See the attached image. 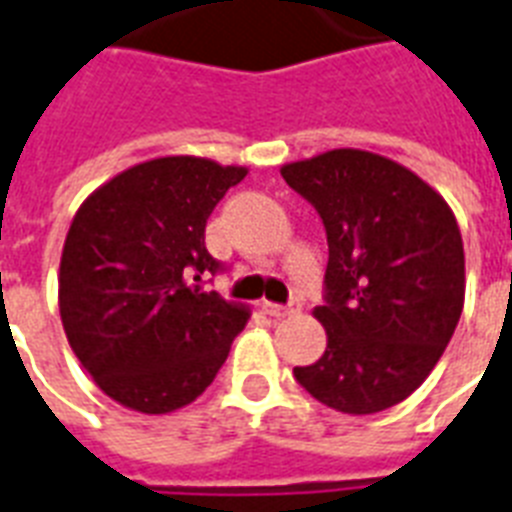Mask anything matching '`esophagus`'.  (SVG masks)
<instances>
[{"mask_svg":"<svg viewBox=\"0 0 512 512\" xmlns=\"http://www.w3.org/2000/svg\"><path fill=\"white\" fill-rule=\"evenodd\" d=\"M260 307H263L268 315H273V318H286V315L299 313V310H302V302H299V299H294L292 305H276V302H268V299H263V302H260Z\"/></svg>","mask_w":512,"mask_h":512,"instance_id":"obj_1","label":"esophagus"}]
</instances>
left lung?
<instances>
[{
  "mask_svg": "<svg viewBox=\"0 0 512 512\" xmlns=\"http://www.w3.org/2000/svg\"><path fill=\"white\" fill-rule=\"evenodd\" d=\"M281 176L326 226V352L294 376L347 415L381 413L429 378L465 302L452 207L418 173L365 149L286 162Z\"/></svg>",
  "mask_w": 512,
  "mask_h": 512,
  "instance_id": "1",
  "label": "left lung"
}]
</instances>
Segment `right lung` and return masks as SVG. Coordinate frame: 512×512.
<instances>
[{"label": "right lung", "mask_w": 512, "mask_h": 512, "mask_svg": "<svg viewBox=\"0 0 512 512\" xmlns=\"http://www.w3.org/2000/svg\"><path fill=\"white\" fill-rule=\"evenodd\" d=\"M242 165L168 155L83 199L65 236L57 302L70 350L118 405L165 415L191 405L247 326V305L205 292L218 263L205 226Z\"/></svg>", "instance_id": "add662e5"}]
</instances>
